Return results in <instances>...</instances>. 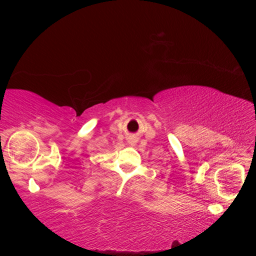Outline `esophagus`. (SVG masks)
Segmentation results:
<instances>
[{
  "label": "esophagus",
  "mask_w": 256,
  "mask_h": 256,
  "mask_svg": "<svg viewBox=\"0 0 256 256\" xmlns=\"http://www.w3.org/2000/svg\"><path fill=\"white\" fill-rule=\"evenodd\" d=\"M130 142H132V140H130Z\"/></svg>",
  "instance_id": "34e87169"
}]
</instances>
